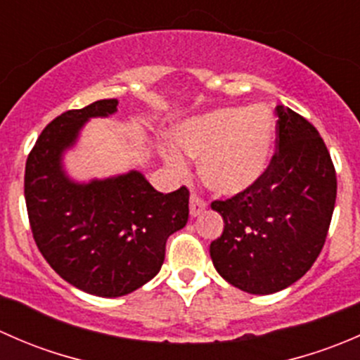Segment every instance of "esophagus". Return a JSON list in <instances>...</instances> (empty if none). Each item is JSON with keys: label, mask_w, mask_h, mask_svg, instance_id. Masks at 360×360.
I'll return each instance as SVG.
<instances>
[{"label": "esophagus", "mask_w": 360, "mask_h": 360, "mask_svg": "<svg viewBox=\"0 0 360 360\" xmlns=\"http://www.w3.org/2000/svg\"><path fill=\"white\" fill-rule=\"evenodd\" d=\"M205 207H207V203L202 197H198L197 193H191V197H190V214H191V217L200 216L203 210H205Z\"/></svg>", "instance_id": "obj_1"}]
</instances>
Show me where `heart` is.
<instances>
[{"mask_svg":"<svg viewBox=\"0 0 360 360\" xmlns=\"http://www.w3.org/2000/svg\"><path fill=\"white\" fill-rule=\"evenodd\" d=\"M176 144L200 160V172L210 190L219 195L245 193L266 174L274 157L275 125L264 106L217 108L186 120L176 132ZM163 158L176 170L186 160L172 146Z\"/></svg>","mask_w":360,"mask_h":360,"instance_id":"1","label":"heart"}]
</instances>
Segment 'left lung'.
Here are the masks:
<instances>
[{
	"label": "left lung",
	"mask_w": 360,
	"mask_h": 360,
	"mask_svg": "<svg viewBox=\"0 0 360 360\" xmlns=\"http://www.w3.org/2000/svg\"><path fill=\"white\" fill-rule=\"evenodd\" d=\"M277 151L245 193L210 203L224 221L210 244L217 274L249 294L300 281L324 248L336 202L331 155L308 120L277 106Z\"/></svg>",
	"instance_id": "obj_1"
}]
</instances>
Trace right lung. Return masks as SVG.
<instances>
[{
  "instance_id": "obj_1",
  "label": "right lung",
  "mask_w": 360,
  "mask_h": 360,
  "mask_svg": "<svg viewBox=\"0 0 360 360\" xmlns=\"http://www.w3.org/2000/svg\"><path fill=\"white\" fill-rule=\"evenodd\" d=\"M103 99L57 116L25 162L24 195L32 237L46 263L75 288L118 297L150 282L165 259V242L188 221L190 191L160 193L139 170L78 183L64 153L90 118L116 112Z\"/></svg>"
}]
</instances>
